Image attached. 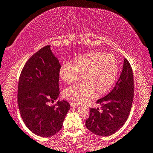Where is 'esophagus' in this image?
<instances>
[{
	"label": "esophagus",
	"mask_w": 153,
	"mask_h": 153,
	"mask_svg": "<svg viewBox=\"0 0 153 153\" xmlns=\"http://www.w3.org/2000/svg\"><path fill=\"white\" fill-rule=\"evenodd\" d=\"M70 105L71 107H77V106H78V104H77V103H75L74 102H71Z\"/></svg>",
	"instance_id": "34e87169"
}]
</instances>
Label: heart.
<instances>
[{
	"label": "heart",
	"instance_id": "obj_1",
	"mask_svg": "<svg viewBox=\"0 0 153 153\" xmlns=\"http://www.w3.org/2000/svg\"><path fill=\"white\" fill-rule=\"evenodd\" d=\"M119 72L117 59L113 54L96 51L79 55L72 64L64 63L59 68L60 79L66 84L77 83L64 92V95L74 102L81 103L91 98L96 93L100 96L109 91L117 82Z\"/></svg>",
	"mask_w": 153,
	"mask_h": 153
}]
</instances>
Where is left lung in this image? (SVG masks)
<instances>
[{"mask_svg": "<svg viewBox=\"0 0 153 153\" xmlns=\"http://www.w3.org/2000/svg\"><path fill=\"white\" fill-rule=\"evenodd\" d=\"M134 98V79L132 67L126 59L121 74L114 89L104 98L98 99L97 108H90L85 125L99 136L107 137L119 130L129 117Z\"/></svg>", "mask_w": 153, "mask_h": 153, "instance_id": "obj_1", "label": "left lung"}]
</instances>
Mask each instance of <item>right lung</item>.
<instances>
[{"label":"right lung","mask_w":153,"mask_h":153,"mask_svg":"<svg viewBox=\"0 0 153 153\" xmlns=\"http://www.w3.org/2000/svg\"><path fill=\"white\" fill-rule=\"evenodd\" d=\"M59 60L46 46L32 56L23 66L18 86V105L21 118L30 130L49 137L61 130L70 105L59 97Z\"/></svg>","instance_id":"obj_1"}]
</instances>
